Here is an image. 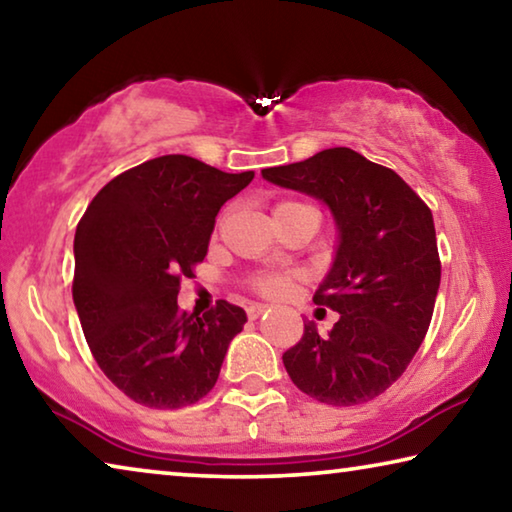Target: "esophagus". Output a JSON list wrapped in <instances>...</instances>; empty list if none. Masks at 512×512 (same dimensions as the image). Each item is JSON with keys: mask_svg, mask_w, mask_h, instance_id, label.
I'll return each mask as SVG.
<instances>
[{"mask_svg": "<svg viewBox=\"0 0 512 512\" xmlns=\"http://www.w3.org/2000/svg\"><path fill=\"white\" fill-rule=\"evenodd\" d=\"M267 311H270V306H267V304H251L247 308V315L251 317V320H258V317H261Z\"/></svg>", "mask_w": 512, "mask_h": 512, "instance_id": "esophagus-1", "label": "esophagus"}]
</instances>
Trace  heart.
Returning <instances> with one entry per match:
<instances>
[{"instance_id":"b5f03b06","label":"heart","mask_w":512,"mask_h":512,"mask_svg":"<svg viewBox=\"0 0 512 512\" xmlns=\"http://www.w3.org/2000/svg\"><path fill=\"white\" fill-rule=\"evenodd\" d=\"M288 283H290V279L286 274H265V276H258V279H256V288L261 290L263 295L279 297L288 290Z\"/></svg>"}]
</instances>
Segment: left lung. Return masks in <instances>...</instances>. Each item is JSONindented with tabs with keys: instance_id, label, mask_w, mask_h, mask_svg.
Listing matches in <instances>:
<instances>
[{
	"instance_id": "obj_1",
	"label": "left lung",
	"mask_w": 512,
	"mask_h": 512,
	"mask_svg": "<svg viewBox=\"0 0 512 512\" xmlns=\"http://www.w3.org/2000/svg\"><path fill=\"white\" fill-rule=\"evenodd\" d=\"M263 179L320 199L338 231L313 301L340 320L329 335L304 322V338L283 354V365L322 404H365L406 372L429 331L440 288L429 206L397 172L349 147L267 167Z\"/></svg>"
}]
</instances>
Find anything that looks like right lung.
Returning <instances> with one entry per match:
<instances>
[{
	"instance_id": "add662e5",
	"label": "right lung",
	"mask_w": 512,
	"mask_h": 512,
	"mask_svg": "<svg viewBox=\"0 0 512 512\" xmlns=\"http://www.w3.org/2000/svg\"><path fill=\"white\" fill-rule=\"evenodd\" d=\"M251 179L158 156L108 181L83 213L74 306L97 365L136 404L181 408L213 390L247 313L220 299L199 317L179 311L177 295L204 261L224 201Z\"/></svg>"
}]
</instances>
